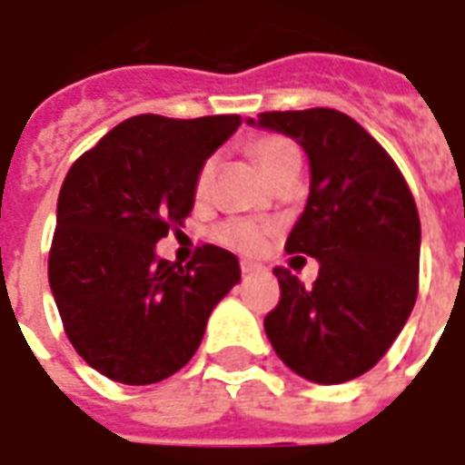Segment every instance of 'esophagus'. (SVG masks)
<instances>
[{
  "label": "esophagus",
  "mask_w": 465,
  "mask_h": 465,
  "mask_svg": "<svg viewBox=\"0 0 465 465\" xmlns=\"http://www.w3.org/2000/svg\"><path fill=\"white\" fill-rule=\"evenodd\" d=\"M242 273H243V276H256V273H266V269H263V266H259V263L243 262L242 263Z\"/></svg>",
  "instance_id": "34e87169"
}]
</instances>
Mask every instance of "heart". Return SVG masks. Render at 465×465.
<instances>
[{"label":"heart","instance_id":"obj_1","mask_svg":"<svg viewBox=\"0 0 465 465\" xmlns=\"http://www.w3.org/2000/svg\"><path fill=\"white\" fill-rule=\"evenodd\" d=\"M252 156L259 162V166L263 169L266 176H272L279 166L289 162V159H296L299 156V149L296 143L283 139V136H262L256 139L249 146ZM213 169H216V162L213 159H206L202 163V169L196 173V182H193V193L196 199H206V193L212 189L213 182ZM216 239L226 246H232L236 252L242 253H259L263 249V242H266V226L256 222H249V219H229L216 226Z\"/></svg>","mask_w":465,"mask_h":465}]
</instances>
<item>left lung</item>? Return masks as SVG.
<instances>
[{
	"label": "left lung",
	"instance_id": "left-lung-1",
	"mask_svg": "<svg viewBox=\"0 0 465 465\" xmlns=\"http://www.w3.org/2000/svg\"><path fill=\"white\" fill-rule=\"evenodd\" d=\"M252 126L286 134L309 156V202L286 252L319 262L306 289L276 266L279 306L263 319L276 356L313 383L366 373L409 322L419 293L420 222L399 166L336 109L263 112Z\"/></svg>",
	"mask_w": 465,
	"mask_h": 465
}]
</instances>
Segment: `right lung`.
Here are the masks:
<instances>
[{
  "label": "right lung",
  "mask_w": 465,
  "mask_h": 465,
  "mask_svg": "<svg viewBox=\"0 0 465 465\" xmlns=\"http://www.w3.org/2000/svg\"><path fill=\"white\" fill-rule=\"evenodd\" d=\"M239 124L132 116L66 173L49 286L72 346L106 379L146 386L183 369L242 279L239 259L212 243L186 266L156 256V242L192 213L202 163Z\"/></svg>",
  "instance_id": "obj_1"
}]
</instances>
